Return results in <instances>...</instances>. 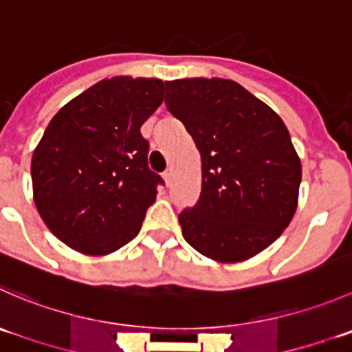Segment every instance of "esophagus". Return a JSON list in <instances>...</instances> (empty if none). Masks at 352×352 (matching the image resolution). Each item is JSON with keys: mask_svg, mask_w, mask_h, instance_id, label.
<instances>
[{"mask_svg": "<svg viewBox=\"0 0 352 352\" xmlns=\"http://www.w3.org/2000/svg\"><path fill=\"white\" fill-rule=\"evenodd\" d=\"M172 179H173V172L172 168H168L165 173H163V180H165L166 186H170V184H172Z\"/></svg>", "mask_w": 352, "mask_h": 352, "instance_id": "esophagus-1", "label": "esophagus"}]
</instances>
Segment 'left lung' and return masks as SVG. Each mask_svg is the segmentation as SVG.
Here are the masks:
<instances>
[{"instance_id": "left-lung-1", "label": "left lung", "mask_w": 352, "mask_h": 352, "mask_svg": "<svg viewBox=\"0 0 352 352\" xmlns=\"http://www.w3.org/2000/svg\"><path fill=\"white\" fill-rule=\"evenodd\" d=\"M165 104L201 155V196L179 214L182 235L218 263L259 254L291 223L301 160L284 120L228 78L166 80Z\"/></svg>"}]
</instances>
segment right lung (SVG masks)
Segmentation results:
<instances>
[{
  "instance_id": "right-lung-1",
  "label": "right lung",
  "mask_w": 352,
  "mask_h": 352,
  "mask_svg": "<svg viewBox=\"0 0 352 352\" xmlns=\"http://www.w3.org/2000/svg\"><path fill=\"white\" fill-rule=\"evenodd\" d=\"M160 78L117 75L68 101L30 163L32 197L46 227L87 256L118 251L141 230L160 175L148 168L141 127L163 103Z\"/></svg>"
}]
</instances>
